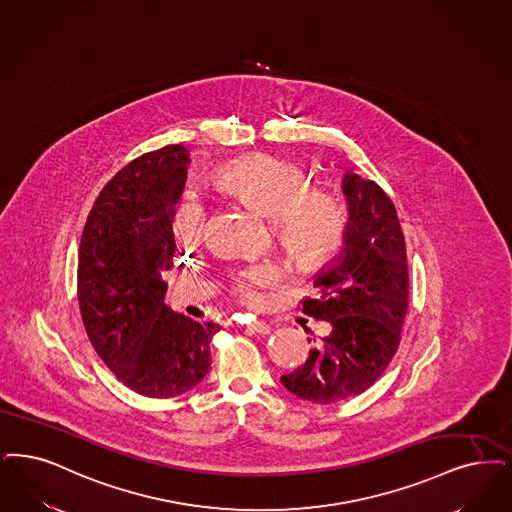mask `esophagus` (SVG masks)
I'll return each mask as SVG.
<instances>
[{
	"instance_id": "1",
	"label": "esophagus",
	"mask_w": 512,
	"mask_h": 512,
	"mask_svg": "<svg viewBox=\"0 0 512 512\" xmlns=\"http://www.w3.org/2000/svg\"><path fill=\"white\" fill-rule=\"evenodd\" d=\"M247 331H251V333H270V326L263 322V320H257V322H251L249 326H247Z\"/></svg>"
}]
</instances>
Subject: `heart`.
<instances>
[{
    "mask_svg": "<svg viewBox=\"0 0 512 512\" xmlns=\"http://www.w3.org/2000/svg\"><path fill=\"white\" fill-rule=\"evenodd\" d=\"M211 184L268 217L278 242L301 263H324L345 244V200L337 192L310 188L312 184L297 167L278 158L253 154L219 165L211 173ZM173 226L179 242L200 240L205 228L204 204L194 196H184ZM280 280L282 268L266 261L234 274L232 291L244 303L257 305L266 287L276 286Z\"/></svg>",
    "mask_w": 512,
    "mask_h": 512,
    "instance_id": "1",
    "label": "heart"
}]
</instances>
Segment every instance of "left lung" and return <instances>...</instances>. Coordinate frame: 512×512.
Wrapping results in <instances>:
<instances>
[{
  "instance_id": "obj_1",
  "label": "left lung",
  "mask_w": 512,
  "mask_h": 512,
  "mask_svg": "<svg viewBox=\"0 0 512 512\" xmlns=\"http://www.w3.org/2000/svg\"><path fill=\"white\" fill-rule=\"evenodd\" d=\"M343 192L350 211L345 247L316 276V293L301 301L303 312L326 320L331 333L308 350L301 368L282 375L289 392L316 404L358 396L383 375L408 310V253L396 207L360 175L347 173Z\"/></svg>"
}]
</instances>
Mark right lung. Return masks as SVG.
Instances as JSON below:
<instances>
[{
	"label": "right lung",
	"mask_w": 512,
	"mask_h": 512,
	"mask_svg": "<svg viewBox=\"0 0 512 512\" xmlns=\"http://www.w3.org/2000/svg\"><path fill=\"white\" fill-rule=\"evenodd\" d=\"M181 144L120 169L89 211L78 251V303L97 354L125 387L148 398L194 389L209 371L219 324L165 307L175 205L186 181Z\"/></svg>",
	"instance_id": "add662e5"
}]
</instances>
